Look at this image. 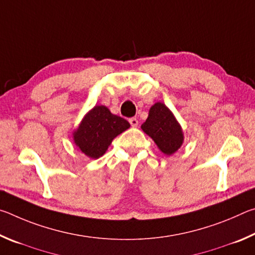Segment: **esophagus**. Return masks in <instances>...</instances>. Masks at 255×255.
<instances>
[{
  "label": "esophagus",
  "instance_id": "34e87169",
  "mask_svg": "<svg viewBox=\"0 0 255 255\" xmlns=\"http://www.w3.org/2000/svg\"><path fill=\"white\" fill-rule=\"evenodd\" d=\"M129 124H130L132 127H137L138 126V120L136 118H130V119H129Z\"/></svg>",
  "mask_w": 255,
  "mask_h": 255
}]
</instances>
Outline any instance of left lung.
I'll return each mask as SVG.
<instances>
[{
	"label": "left lung",
	"instance_id": "obj_1",
	"mask_svg": "<svg viewBox=\"0 0 255 255\" xmlns=\"http://www.w3.org/2000/svg\"><path fill=\"white\" fill-rule=\"evenodd\" d=\"M141 129L166 155L173 154L182 145V129L169 108L161 102L150 108L148 118L141 125Z\"/></svg>",
	"mask_w": 255,
	"mask_h": 255
}]
</instances>
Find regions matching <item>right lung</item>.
I'll return each mask as SVG.
<instances>
[{"instance_id":"obj_1","label":"right lung","mask_w":255,"mask_h":255,"mask_svg":"<svg viewBox=\"0 0 255 255\" xmlns=\"http://www.w3.org/2000/svg\"><path fill=\"white\" fill-rule=\"evenodd\" d=\"M129 127L126 119L112 115L105 106H97L85 116L74 132V141L89 157L99 158L106 153L114 138Z\"/></svg>"}]
</instances>
